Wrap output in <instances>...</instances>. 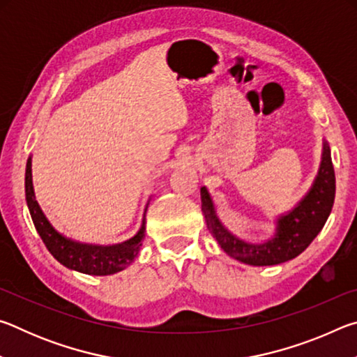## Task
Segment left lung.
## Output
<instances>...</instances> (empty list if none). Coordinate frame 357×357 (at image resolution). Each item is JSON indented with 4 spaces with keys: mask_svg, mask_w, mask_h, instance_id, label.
<instances>
[{
    "mask_svg": "<svg viewBox=\"0 0 357 357\" xmlns=\"http://www.w3.org/2000/svg\"><path fill=\"white\" fill-rule=\"evenodd\" d=\"M335 198V173L329 144L323 146V160L310 192L291 213L282 215L274 239L264 244H247L223 228L214 213L208 190L202 187V209L208 228L229 257L252 266H273L298 257L321 231Z\"/></svg>",
    "mask_w": 357,
    "mask_h": 357,
    "instance_id": "1",
    "label": "left lung"
}]
</instances>
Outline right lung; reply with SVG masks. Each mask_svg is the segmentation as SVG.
I'll use <instances>...</instances> for the list:
<instances>
[{"label":"right lung","mask_w":357,"mask_h":357,"mask_svg":"<svg viewBox=\"0 0 357 357\" xmlns=\"http://www.w3.org/2000/svg\"><path fill=\"white\" fill-rule=\"evenodd\" d=\"M25 193L29 214H31L33 223L36 229H38L40 239L44 241L48 252H50L59 263L64 264L66 268L78 271V273L83 274L110 275L128 268L138 255V252H140V247L144 239V220L140 231H138L134 238L116 245H88L74 243V241L61 236V234L50 225V222L45 219L44 213H42L38 202H36L34 198L31 178V157H29L26 162Z\"/></svg>","instance_id":"obj_1"}]
</instances>
